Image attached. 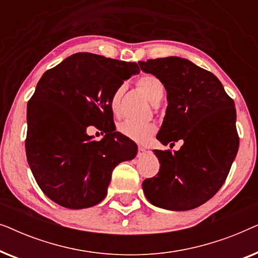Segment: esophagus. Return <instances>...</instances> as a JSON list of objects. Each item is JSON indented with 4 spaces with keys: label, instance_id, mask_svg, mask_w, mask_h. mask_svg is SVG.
Segmentation results:
<instances>
[{
    "label": "esophagus",
    "instance_id": "34e87169",
    "mask_svg": "<svg viewBox=\"0 0 258 258\" xmlns=\"http://www.w3.org/2000/svg\"><path fill=\"white\" fill-rule=\"evenodd\" d=\"M146 154H147V150L144 149V148L140 147V148H139V151H137V156L142 157V156H144V155H146Z\"/></svg>",
    "mask_w": 258,
    "mask_h": 258
}]
</instances>
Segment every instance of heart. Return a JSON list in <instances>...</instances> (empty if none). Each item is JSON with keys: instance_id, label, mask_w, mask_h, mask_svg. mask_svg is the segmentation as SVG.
Returning a JSON list of instances; mask_svg holds the SVG:
<instances>
[{"instance_id": "obj_1", "label": "heart", "mask_w": 258, "mask_h": 258, "mask_svg": "<svg viewBox=\"0 0 258 258\" xmlns=\"http://www.w3.org/2000/svg\"><path fill=\"white\" fill-rule=\"evenodd\" d=\"M137 86L140 87V89L143 91L151 103L155 104L156 102L161 101L162 96H163V83L156 76L150 75V74L141 76L137 81ZM123 86L117 88L110 98V108L115 114H117L119 110V102H121ZM118 132L123 136L128 137L137 143H147L156 133V126L153 123H137L130 121V119H125L118 124Z\"/></svg>"}]
</instances>
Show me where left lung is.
Listing matches in <instances>:
<instances>
[{"instance_id":"8db88e82","label":"left lung","mask_w":258,"mask_h":258,"mask_svg":"<svg viewBox=\"0 0 258 258\" xmlns=\"http://www.w3.org/2000/svg\"><path fill=\"white\" fill-rule=\"evenodd\" d=\"M139 64L167 90L157 140L164 146L183 141L177 151L154 150L161 167L143 181L144 195L162 209H195L223 185L238 151L235 103L214 74L189 59L170 56Z\"/></svg>"}]
</instances>
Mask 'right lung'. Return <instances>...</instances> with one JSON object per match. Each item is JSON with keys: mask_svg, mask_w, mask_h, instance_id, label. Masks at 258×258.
Listing matches in <instances>:
<instances>
[{"mask_svg": "<svg viewBox=\"0 0 258 258\" xmlns=\"http://www.w3.org/2000/svg\"><path fill=\"white\" fill-rule=\"evenodd\" d=\"M139 73L135 62L77 52L42 75L28 102L26 153L38 186L55 203L96 206L116 165L136 156L135 142L115 132L110 98ZM89 125L104 131V139L88 136Z\"/></svg>", "mask_w": 258, "mask_h": 258, "instance_id": "right-lung-1", "label": "right lung"}]
</instances>
